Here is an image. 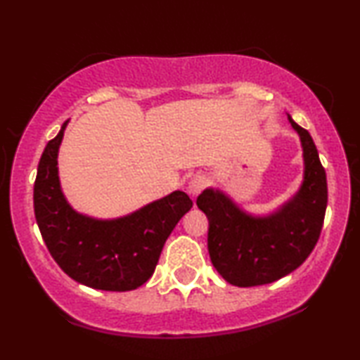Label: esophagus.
<instances>
[{
    "instance_id": "1",
    "label": "esophagus",
    "mask_w": 360,
    "mask_h": 360,
    "mask_svg": "<svg viewBox=\"0 0 360 360\" xmlns=\"http://www.w3.org/2000/svg\"><path fill=\"white\" fill-rule=\"evenodd\" d=\"M205 185H206V179H205V176H203V175H195L193 179H191V180L188 181V193H190L191 196L200 195L201 190L205 188Z\"/></svg>"
}]
</instances>
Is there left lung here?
<instances>
[{
	"instance_id": "obj_1",
	"label": "left lung",
	"mask_w": 360,
	"mask_h": 360,
	"mask_svg": "<svg viewBox=\"0 0 360 360\" xmlns=\"http://www.w3.org/2000/svg\"><path fill=\"white\" fill-rule=\"evenodd\" d=\"M303 149V181L277 211L255 216L218 188H206L196 205L208 218V250L221 277L236 287L272 283L302 265L316 245L328 205L326 172L307 129L288 115Z\"/></svg>"
}]
</instances>
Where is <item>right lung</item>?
<instances>
[{
    "label": "right lung",
    "mask_w": 360,
    "mask_h": 360,
    "mask_svg": "<svg viewBox=\"0 0 360 360\" xmlns=\"http://www.w3.org/2000/svg\"><path fill=\"white\" fill-rule=\"evenodd\" d=\"M67 124L47 142L34 184V213L44 243L75 282L106 292L136 290L152 277L167 238L193 201L176 190L121 218L78 213L58 179V147Z\"/></svg>",
    "instance_id": "1"
}]
</instances>
